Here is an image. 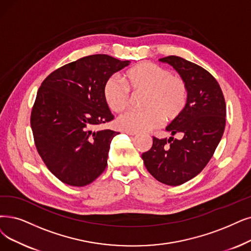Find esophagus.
I'll list each match as a JSON object with an SVG mask.
<instances>
[{
	"label": "esophagus",
	"mask_w": 251,
	"mask_h": 251,
	"mask_svg": "<svg viewBox=\"0 0 251 251\" xmlns=\"http://www.w3.org/2000/svg\"><path fill=\"white\" fill-rule=\"evenodd\" d=\"M123 133H126V134H127V135H129V136H135V135H137L136 132H129V131H123Z\"/></svg>",
	"instance_id": "obj_1"
}]
</instances>
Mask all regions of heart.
Wrapping results in <instances>:
<instances>
[{
	"label": "heart",
	"mask_w": 251,
	"mask_h": 251,
	"mask_svg": "<svg viewBox=\"0 0 251 251\" xmlns=\"http://www.w3.org/2000/svg\"><path fill=\"white\" fill-rule=\"evenodd\" d=\"M124 84L109 77L103 86V98L113 112H122L129 104V92L144 93L140 111H127L120 115L117 125L129 132H146L163 123H173L182 115L188 101L184 80L171 74L168 69L144 62L127 69L123 74Z\"/></svg>",
	"instance_id": "obj_1"
}]
</instances>
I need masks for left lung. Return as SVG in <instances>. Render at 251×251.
<instances>
[{"label":"left lung","instance_id":"1","mask_svg":"<svg viewBox=\"0 0 251 251\" xmlns=\"http://www.w3.org/2000/svg\"><path fill=\"white\" fill-rule=\"evenodd\" d=\"M159 61L184 80L188 101L182 115L166 127L172 137H153L152 147L142 158L157 181L176 186L201 173L212 157L225 132L226 107L222 88L204 68L176 55Z\"/></svg>","mask_w":251,"mask_h":251}]
</instances>
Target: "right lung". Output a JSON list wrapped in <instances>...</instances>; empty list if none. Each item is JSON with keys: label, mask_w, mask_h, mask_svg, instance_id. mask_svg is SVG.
<instances>
[{"label": "right lung", "mask_w": 251, "mask_h": 251, "mask_svg": "<svg viewBox=\"0 0 251 251\" xmlns=\"http://www.w3.org/2000/svg\"><path fill=\"white\" fill-rule=\"evenodd\" d=\"M129 63L107 54L84 56L55 70L38 89L31 114L35 145L62 182L85 186L105 171L110 144L119 133L94 131L114 118L103 86Z\"/></svg>", "instance_id": "add662e5"}]
</instances>
